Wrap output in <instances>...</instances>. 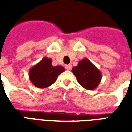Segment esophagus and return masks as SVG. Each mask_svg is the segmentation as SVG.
Listing matches in <instances>:
<instances>
[{
  "instance_id": "1",
  "label": "esophagus",
  "mask_w": 132,
  "mask_h": 132,
  "mask_svg": "<svg viewBox=\"0 0 132 132\" xmlns=\"http://www.w3.org/2000/svg\"><path fill=\"white\" fill-rule=\"evenodd\" d=\"M65 68H66V69H67V70H71V68H72V66L71 65V64H69V65H66Z\"/></svg>"
}]
</instances>
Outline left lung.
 I'll return each instance as SVG.
<instances>
[{
	"instance_id": "1",
	"label": "left lung",
	"mask_w": 132,
	"mask_h": 132,
	"mask_svg": "<svg viewBox=\"0 0 132 132\" xmlns=\"http://www.w3.org/2000/svg\"><path fill=\"white\" fill-rule=\"evenodd\" d=\"M80 86L86 90H93L97 88L101 81L102 73L87 58L80 60L76 66L72 69Z\"/></svg>"
}]
</instances>
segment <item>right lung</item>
Segmentation results:
<instances>
[{"label":"right lung","mask_w":132,"mask_h":132,"mask_svg":"<svg viewBox=\"0 0 132 132\" xmlns=\"http://www.w3.org/2000/svg\"><path fill=\"white\" fill-rule=\"evenodd\" d=\"M52 63L51 59L44 57L30 69V80L37 88H46L52 86L56 82L58 76L65 71L63 66H54Z\"/></svg>","instance_id":"obj_1"}]
</instances>
